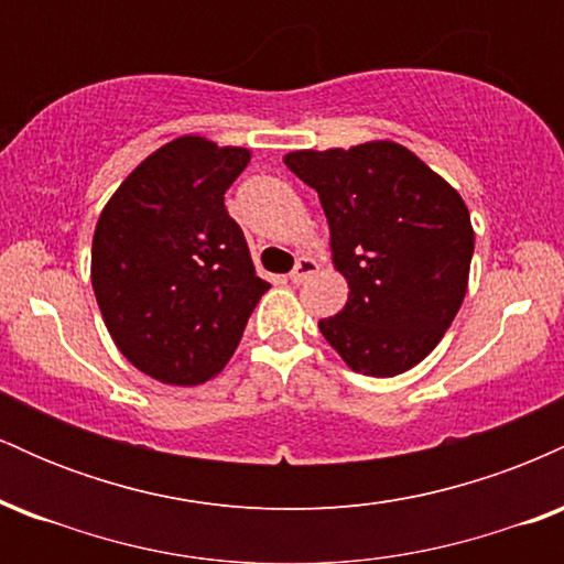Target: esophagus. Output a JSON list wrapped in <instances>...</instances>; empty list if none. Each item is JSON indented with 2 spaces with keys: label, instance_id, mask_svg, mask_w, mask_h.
<instances>
[{
  "label": "esophagus",
  "instance_id": "esophagus-1",
  "mask_svg": "<svg viewBox=\"0 0 564 564\" xmlns=\"http://www.w3.org/2000/svg\"><path fill=\"white\" fill-rule=\"evenodd\" d=\"M315 270H318V262L310 260V257H300L294 264V270L289 273V281L291 283H304L310 275H315Z\"/></svg>",
  "mask_w": 564,
  "mask_h": 564
}]
</instances>
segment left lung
<instances>
[{"label": "left lung", "mask_w": 564, "mask_h": 564, "mask_svg": "<svg viewBox=\"0 0 564 564\" xmlns=\"http://www.w3.org/2000/svg\"><path fill=\"white\" fill-rule=\"evenodd\" d=\"M318 191L349 296L321 334L352 371L398 377L437 347L467 294L475 230L464 198L398 142L294 151Z\"/></svg>", "instance_id": "1"}]
</instances>
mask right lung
Listing matches in <instances>:
<instances>
[{
  "mask_svg": "<svg viewBox=\"0 0 564 564\" xmlns=\"http://www.w3.org/2000/svg\"><path fill=\"white\" fill-rule=\"evenodd\" d=\"M246 148L185 134L134 170L97 219L93 289L121 355L164 384L223 371L270 289L254 273L225 191Z\"/></svg>",
  "mask_w": 564,
  "mask_h": 564,
  "instance_id": "add662e5",
  "label": "right lung"
}]
</instances>
